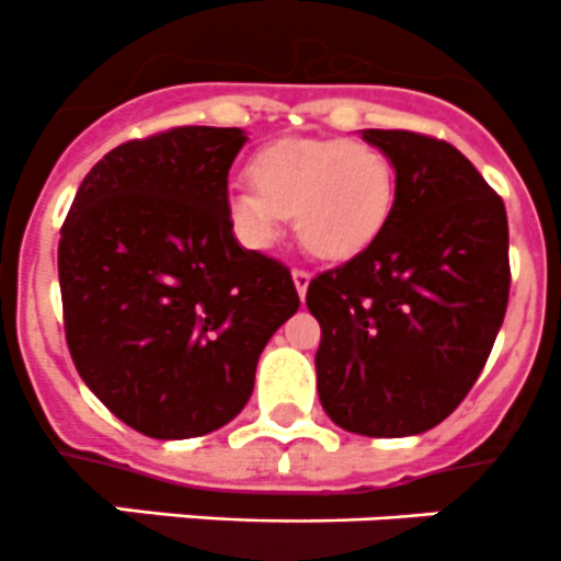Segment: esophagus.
<instances>
[{
  "label": "esophagus",
  "mask_w": 561,
  "mask_h": 561,
  "mask_svg": "<svg viewBox=\"0 0 561 561\" xmlns=\"http://www.w3.org/2000/svg\"><path fill=\"white\" fill-rule=\"evenodd\" d=\"M291 280H295V289H297V295H300V297H306V291H308V284H311V275H308L306 270H295V272H291Z\"/></svg>",
  "instance_id": "1"
}]
</instances>
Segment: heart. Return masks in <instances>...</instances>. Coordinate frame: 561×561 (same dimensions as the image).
<instances>
[{
	"mask_svg": "<svg viewBox=\"0 0 561 561\" xmlns=\"http://www.w3.org/2000/svg\"><path fill=\"white\" fill-rule=\"evenodd\" d=\"M253 188H230L225 214L247 247H270L291 214L297 241L322 261L364 253L394 205V167L356 138H284L247 167Z\"/></svg>",
	"mask_w": 561,
	"mask_h": 561,
	"instance_id": "b5f03b06",
	"label": "heart"
}]
</instances>
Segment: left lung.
Listing matches in <instances>:
<instances>
[{
  "mask_svg": "<svg viewBox=\"0 0 561 561\" xmlns=\"http://www.w3.org/2000/svg\"><path fill=\"white\" fill-rule=\"evenodd\" d=\"M394 167L378 239L308 284L322 328L317 392L339 428L414 436L465 400L508 302L503 199L456 147L409 130H362Z\"/></svg>",
  "mask_w": 561,
  "mask_h": 561,
  "instance_id": "8db88e82",
  "label": "left lung"
}]
</instances>
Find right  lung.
I'll use <instances>...</instances> for the list:
<instances>
[{"label": "right lung", "instance_id": "obj_1", "mask_svg": "<svg viewBox=\"0 0 561 561\" xmlns=\"http://www.w3.org/2000/svg\"><path fill=\"white\" fill-rule=\"evenodd\" d=\"M239 127L119 144L80 183L58 244L69 353L85 387L152 439L222 428L297 308L280 261L244 250L225 214Z\"/></svg>", "mask_w": 561, "mask_h": 561}]
</instances>
